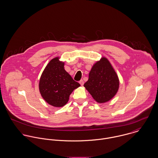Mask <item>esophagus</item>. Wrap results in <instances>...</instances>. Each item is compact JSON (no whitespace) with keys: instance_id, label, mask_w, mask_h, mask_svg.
<instances>
[{"instance_id":"obj_1","label":"esophagus","mask_w":158,"mask_h":158,"mask_svg":"<svg viewBox=\"0 0 158 158\" xmlns=\"http://www.w3.org/2000/svg\"><path fill=\"white\" fill-rule=\"evenodd\" d=\"M79 83H80V84L81 86H83V85H84V81H83V80H81L79 81Z\"/></svg>"}]
</instances>
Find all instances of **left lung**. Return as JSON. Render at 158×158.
Masks as SVG:
<instances>
[{"mask_svg": "<svg viewBox=\"0 0 158 158\" xmlns=\"http://www.w3.org/2000/svg\"><path fill=\"white\" fill-rule=\"evenodd\" d=\"M84 86L94 99L100 103L109 101L116 94L118 78L106 58H102L94 65Z\"/></svg>", "mask_w": 158, "mask_h": 158, "instance_id": "obj_1", "label": "left lung"}]
</instances>
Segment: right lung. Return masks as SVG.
<instances>
[{
    "label": "right lung",
    "mask_w": 158,
    "mask_h": 158,
    "mask_svg": "<svg viewBox=\"0 0 158 158\" xmlns=\"http://www.w3.org/2000/svg\"><path fill=\"white\" fill-rule=\"evenodd\" d=\"M64 65L58 58L52 59L45 67L40 81L42 97L55 107L65 105L72 91L80 86L64 70Z\"/></svg>",
    "instance_id": "obj_1"
}]
</instances>
